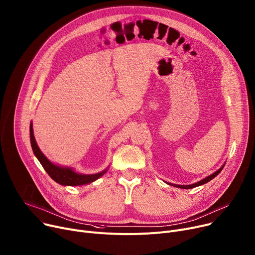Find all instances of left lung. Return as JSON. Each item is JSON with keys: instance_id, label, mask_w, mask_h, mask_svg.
Here are the masks:
<instances>
[{"instance_id": "8db88e82", "label": "left lung", "mask_w": 255, "mask_h": 255, "mask_svg": "<svg viewBox=\"0 0 255 255\" xmlns=\"http://www.w3.org/2000/svg\"><path fill=\"white\" fill-rule=\"evenodd\" d=\"M225 164H226V162L217 170V171H214L213 173H211L210 175H208V177H206L205 179H203V180H201V181H199V182H197V183H195V184H191V185H175V184H171V183H167V182H165L167 185H170V186H173V187H177V188H181V189H192V188H195V187H198V186H201V185H204V184H206V183H208L209 181H211L212 179H214L215 177H217V175L222 171V169L224 168V166H225Z\"/></svg>"}]
</instances>
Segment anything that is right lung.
Masks as SVG:
<instances>
[{
    "label": "right lung",
    "mask_w": 255,
    "mask_h": 255,
    "mask_svg": "<svg viewBox=\"0 0 255 255\" xmlns=\"http://www.w3.org/2000/svg\"><path fill=\"white\" fill-rule=\"evenodd\" d=\"M29 134H30V144L32 151L35 155V157L37 160L41 162L42 166L44 169L47 171V173L50 175V177L58 184H60L62 186H84V185H89L99 178H101L104 173L107 172L108 167H106L104 170L97 172V173H92V174H86V173H80L76 172L72 167L68 166H62V165H58L50 161L45 154L41 151V149L38 148L34 135H33V128H32V123H30L29 127Z\"/></svg>",
    "instance_id": "obj_1"
}]
</instances>
